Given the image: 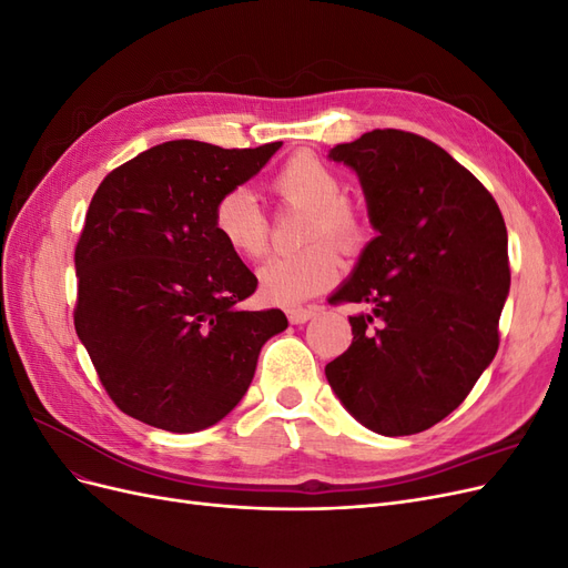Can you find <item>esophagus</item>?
I'll return each mask as SVG.
<instances>
[{"label": "esophagus", "mask_w": 568, "mask_h": 568, "mask_svg": "<svg viewBox=\"0 0 568 568\" xmlns=\"http://www.w3.org/2000/svg\"><path fill=\"white\" fill-rule=\"evenodd\" d=\"M317 315V307L315 305H307V307H286V317L291 324H303L307 320H313Z\"/></svg>", "instance_id": "obj_1"}]
</instances>
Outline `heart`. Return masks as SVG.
Listing matches in <instances>:
<instances>
[{
    "label": "heart",
    "instance_id": "heart-1",
    "mask_svg": "<svg viewBox=\"0 0 568 568\" xmlns=\"http://www.w3.org/2000/svg\"><path fill=\"white\" fill-rule=\"evenodd\" d=\"M284 203L305 209L303 242L296 253L272 255L257 270L263 296L280 305H294L329 288L341 272L338 251L355 255L369 242V222L359 205L343 196L336 170L311 151L294 153L270 180ZM213 227L230 251L255 261L270 246V222L261 205L236 186L222 194L213 209Z\"/></svg>",
    "mask_w": 568,
    "mask_h": 568
}]
</instances>
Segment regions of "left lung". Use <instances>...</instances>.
I'll return each instance as SVG.
<instances>
[{
	"label": "left lung",
	"mask_w": 568,
	"mask_h": 568,
	"mask_svg": "<svg viewBox=\"0 0 568 568\" xmlns=\"http://www.w3.org/2000/svg\"><path fill=\"white\" fill-rule=\"evenodd\" d=\"M329 159L353 168L376 236L329 303H363L351 348L324 367L351 415L382 436L419 434L467 398L500 346L507 227L448 151L372 130Z\"/></svg>",
	"instance_id": "1"
}]
</instances>
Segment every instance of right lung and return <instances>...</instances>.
<instances>
[{
  "label": "right lung",
  "mask_w": 568,
  "mask_h": 568,
  "mask_svg": "<svg viewBox=\"0 0 568 568\" xmlns=\"http://www.w3.org/2000/svg\"><path fill=\"white\" fill-rule=\"evenodd\" d=\"M282 142L222 149L175 140L115 168L75 246V332L125 415L173 434L227 417L265 341L288 322L244 311L257 280L213 227L217 199Z\"/></svg>",
  "instance_id": "right-lung-1"
}]
</instances>
